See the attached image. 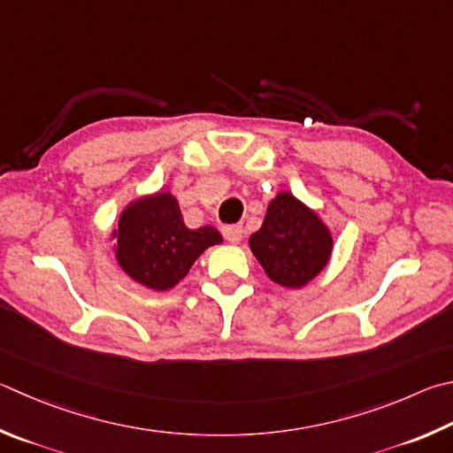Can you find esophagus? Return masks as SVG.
Instances as JSON below:
<instances>
[{
    "instance_id": "obj_1",
    "label": "esophagus",
    "mask_w": 453,
    "mask_h": 453,
    "mask_svg": "<svg viewBox=\"0 0 453 453\" xmlns=\"http://www.w3.org/2000/svg\"><path fill=\"white\" fill-rule=\"evenodd\" d=\"M221 234H224L229 243H240L243 237V227L242 226H224L221 227Z\"/></svg>"
}]
</instances>
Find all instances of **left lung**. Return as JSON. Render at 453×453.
<instances>
[{
	"instance_id": "obj_1",
	"label": "left lung",
	"mask_w": 453,
	"mask_h": 453,
	"mask_svg": "<svg viewBox=\"0 0 453 453\" xmlns=\"http://www.w3.org/2000/svg\"><path fill=\"white\" fill-rule=\"evenodd\" d=\"M250 248L271 281L303 287L326 265L333 237L315 211L281 192L271 200L263 226L250 237Z\"/></svg>"
}]
</instances>
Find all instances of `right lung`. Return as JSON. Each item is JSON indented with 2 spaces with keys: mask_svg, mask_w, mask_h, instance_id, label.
Returning a JSON list of instances; mask_svg holds the SVG:
<instances>
[{
  "mask_svg": "<svg viewBox=\"0 0 453 453\" xmlns=\"http://www.w3.org/2000/svg\"><path fill=\"white\" fill-rule=\"evenodd\" d=\"M117 237L120 267L156 291H166L188 275L194 261L224 242L216 227H186L176 198L168 192L146 196L122 211Z\"/></svg>",
  "mask_w": 453,
  "mask_h": 453,
  "instance_id": "1",
  "label": "right lung"
}]
</instances>
